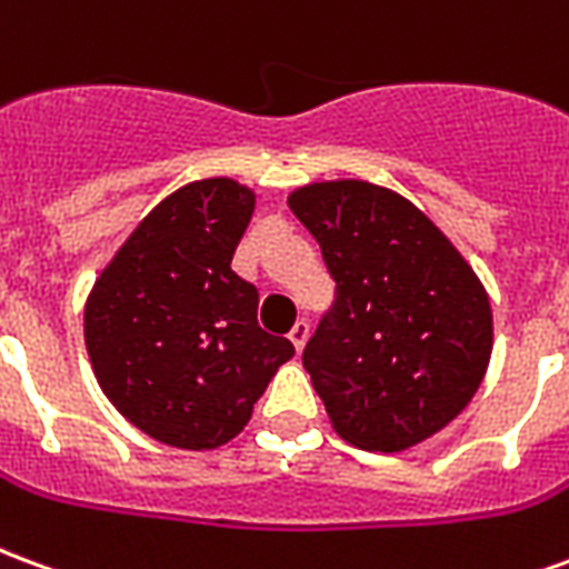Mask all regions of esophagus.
I'll return each instance as SVG.
<instances>
[{
	"label": "esophagus",
	"mask_w": 569,
	"mask_h": 569,
	"mask_svg": "<svg viewBox=\"0 0 569 569\" xmlns=\"http://www.w3.org/2000/svg\"><path fill=\"white\" fill-rule=\"evenodd\" d=\"M308 335H310V326L305 320H298L296 326H292V332H289V341H292V347H296L298 353L305 350V345H308Z\"/></svg>",
	"instance_id": "34e87169"
}]
</instances>
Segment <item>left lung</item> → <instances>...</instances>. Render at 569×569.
Segmentation results:
<instances>
[{
    "mask_svg": "<svg viewBox=\"0 0 569 569\" xmlns=\"http://www.w3.org/2000/svg\"><path fill=\"white\" fill-rule=\"evenodd\" d=\"M289 210L335 280L332 313L301 357L332 429L383 453L436 436L469 406L493 350L478 273L411 200L375 182H308Z\"/></svg>",
    "mask_w": 569,
    "mask_h": 569,
    "instance_id": "obj_1",
    "label": "left lung"
}]
</instances>
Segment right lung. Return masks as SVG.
Returning a JSON list of instances; mask_svg holds the SVG:
<instances>
[{"instance_id": "right-lung-1", "label": "right lung", "mask_w": 569, "mask_h": 569, "mask_svg": "<svg viewBox=\"0 0 569 569\" xmlns=\"http://www.w3.org/2000/svg\"><path fill=\"white\" fill-rule=\"evenodd\" d=\"M256 191L231 176L176 188L118 247L84 301L93 378L161 445L212 451L243 432L296 347L256 322L259 292L231 271Z\"/></svg>"}]
</instances>
